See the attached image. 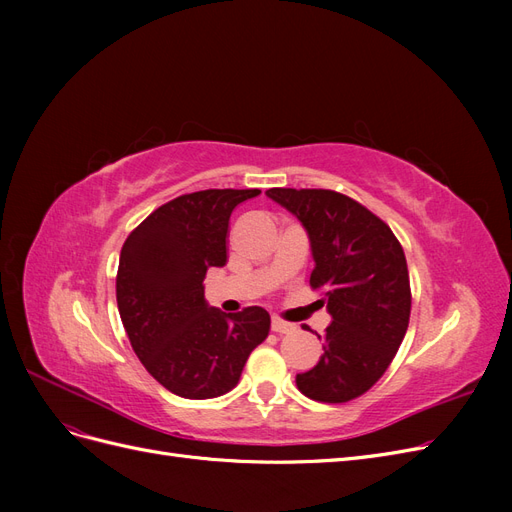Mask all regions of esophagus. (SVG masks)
Listing matches in <instances>:
<instances>
[{
    "label": "esophagus",
    "mask_w": 512,
    "mask_h": 512,
    "mask_svg": "<svg viewBox=\"0 0 512 512\" xmlns=\"http://www.w3.org/2000/svg\"><path fill=\"white\" fill-rule=\"evenodd\" d=\"M271 329H273L275 333L284 335V333H292L297 327H294V324H290V322H286V320H282V318H273V320H271Z\"/></svg>",
    "instance_id": "1"
}]
</instances>
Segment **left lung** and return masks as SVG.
I'll return each mask as SVG.
<instances>
[{"mask_svg": "<svg viewBox=\"0 0 512 512\" xmlns=\"http://www.w3.org/2000/svg\"><path fill=\"white\" fill-rule=\"evenodd\" d=\"M309 237L312 288H324L331 324L320 361L297 374L299 391L344 404L374 386L404 342L410 320V277L393 230L356 200L333 190L271 188ZM320 339V335H318Z\"/></svg>", "mask_w": 512, "mask_h": 512, "instance_id": "1", "label": "left lung"}]
</instances>
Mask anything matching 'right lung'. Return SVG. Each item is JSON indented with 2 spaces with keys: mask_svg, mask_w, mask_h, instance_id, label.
Returning <instances> with one entry per match:
<instances>
[{
  "mask_svg": "<svg viewBox=\"0 0 512 512\" xmlns=\"http://www.w3.org/2000/svg\"><path fill=\"white\" fill-rule=\"evenodd\" d=\"M260 190H203L153 211L121 247L117 307L130 344L164 389L211 399L235 389L269 335L262 307L224 314L205 301L207 269L226 265L230 213Z\"/></svg>",
  "mask_w": 512,
  "mask_h": 512,
  "instance_id": "right-lung-1",
  "label": "right lung"
}]
</instances>
